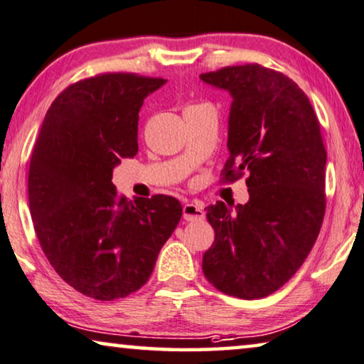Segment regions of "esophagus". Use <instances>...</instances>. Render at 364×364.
<instances>
[{"instance_id": "1", "label": "esophagus", "mask_w": 364, "mask_h": 364, "mask_svg": "<svg viewBox=\"0 0 364 364\" xmlns=\"http://www.w3.org/2000/svg\"><path fill=\"white\" fill-rule=\"evenodd\" d=\"M183 217H184V220H188V222H196V220H203L205 214H204V209L200 208L199 204L188 203L183 205Z\"/></svg>"}]
</instances>
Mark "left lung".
Returning <instances> with one entry per match:
<instances>
[{"label": "left lung", "instance_id": "1", "mask_svg": "<svg viewBox=\"0 0 364 364\" xmlns=\"http://www.w3.org/2000/svg\"><path fill=\"white\" fill-rule=\"evenodd\" d=\"M232 96L230 156L222 180L248 173L250 199L235 210L208 205L215 232L204 253V276L240 299L278 291L301 268L325 214V164L321 124L306 93L286 75L258 63L200 75Z\"/></svg>", "mask_w": 364, "mask_h": 364}]
</instances>
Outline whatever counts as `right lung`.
<instances>
[{
	"mask_svg": "<svg viewBox=\"0 0 364 364\" xmlns=\"http://www.w3.org/2000/svg\"><path fill=\"white\" fill-rule=\"evenodd\" d=\"M166 80L101 73L70 85L43 117L29 165V209L43 253L58 276L97 301L147 283L176 229L180 200H127L112 170L137 155L139 111Z\"/></svg>",
	"mask_w": 364,
	"mask_h": 364,
	"instance_id": "obj_1",
	"label": "right lung"
}]
</instances>
